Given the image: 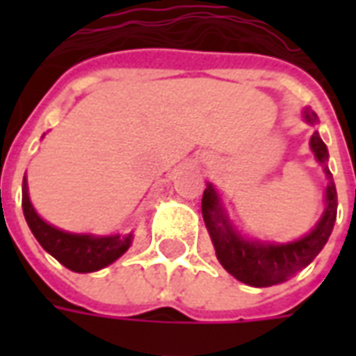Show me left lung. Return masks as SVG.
I'll list each match as a JSON object with an SVG mask.
<instances>
[{"mask_svg":"<svg viewBox=\"0 0 356 356\" xmlns=\"http://www.w3.org/2000/svg\"><path fill=\"white\" fill-rule=\"evenodd\" d=\"M305 118L311 124L316 122L313 112H305ZM311 148L316 160L326 163L328 150L316 131L311 137ZM326 175L328 179L332 177L328 170H326ZM326 204L328 206H326L324 216L307 236L298 242L276 244V246L250 242L236 234L229 219L225 217L223 209L219 208V198L211 185H208L202 196V216H204L209 236L216 248L217 259L227 268V273H231L236 280L248 286L267 288V286H275V284L288 280L290 276L305 268L321 254V250L332 234L337 216V193L334 181H330L326 188Z\"/></svg>","mask_w":356,"mask_h":356,"instance_id":"left-lung-1","label":"left lung"}]
</instances>
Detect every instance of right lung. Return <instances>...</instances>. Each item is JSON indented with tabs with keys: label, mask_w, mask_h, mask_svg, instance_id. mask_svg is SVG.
<instances>
[{
	"label": "right lung",
	"mask_w": 356,
	"mask_h": 356,
	"mask_svg": "<svg viewBox=\"0 0 356 356\" xmlns=\"http://www.w3.org/2000/svg\"><path fill=\"white\" fill-rule=\"evenodd\" d=\"M22 211L26 223L35 240L42 244L45 252H49L58 263L74 273H93L99 268L114 263L131 246V234L127 236H102L95 238L89 234H72L58 231L43 221L34 211V206L28 198L26 177L22 181Z\"/></svg>",
	"instance_id": "obj_1"
}]
</instances>
